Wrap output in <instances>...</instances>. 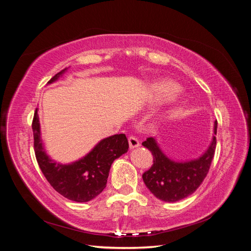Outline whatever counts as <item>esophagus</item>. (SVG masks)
<instances>
[{
    "label": "esophagus",
    "mask_w": 251,
    "mask_h": 251,
    "mask_svg": "<svg viewBox=\"0 0 251 251\" xmlns=\"http://www.w3.org/2000/svg\"><path fill=\"white\" fill-rule=\"evenodd\" d=\"M128 146H130L131 150H133V149L138 148L140 146V143H139L137 138H135V137H133V136H132V137L128 138Z\"/></svg>",
    "instance_id": "esophagus-1"
}]
</instances>
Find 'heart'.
Listing matches in <instances>:
<instances>
[{
    "instance_id": "heart-1",
    "label": "heart",
    "mask_w": 251,
    "mask_h": 251,
    "mask_svg": "<svg viewBox=\"0 0 251 251\" xmlns=\"http://www.w3.org/2000/svg\"><path fill=\"white\" fill-rule=\"evenodd\" d=\"M148 94L151 100H160L165 98V101L169 104H175L181 100L183 92L174 82L160 79L151 83L148 89Z\"/></svg>"
}]
</instances>
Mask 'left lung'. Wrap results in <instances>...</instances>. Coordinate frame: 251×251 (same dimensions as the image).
Segmentation results:
<instances>
[{"label": "left lung", "instance_id": "obj_1", "mask_svg": "<svg viewBox=\"0 0 251 251\" xmlns=\"http://www.w3.org/2000/svg\"><path fill=\"white\" fill-rule=\"evenodd\" d=\"M217 135V123L214 125ZM204 153L191 160L178 161L166 155L155 137L142 142L154 157L151 168L142 175L144 184L157 199L164 202H177L192 195L200 186L209 171L215 155L216 136Z\"/></svg>", "mask_w": 251, "mask_h": 251}]
</instances>
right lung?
<instances>
[{
    "label": "right lung",
    "mask_w": 251,
    "mask_h": 251,
    "mask_svg": "<svg viewBox=\"0 0 251 251\" xmlns=\"http://www.w3.org/2000/svg\"><path fill=\"white\" fill-rule=\"evenodd\" d=\"M69 68L57 73L48 85L62 77ZM39 109L34 112L32 131L37 163L51 186L65 198L75 202H88L100 195L107 185L111 165L126 154L128 141L125 134L103 138L87 155L76 161L63 164L54 161L46 153L41 133Z\"/></svg>",
    "instance_id": "add662e5"
}]
</instances>
